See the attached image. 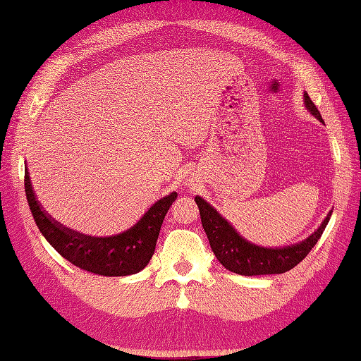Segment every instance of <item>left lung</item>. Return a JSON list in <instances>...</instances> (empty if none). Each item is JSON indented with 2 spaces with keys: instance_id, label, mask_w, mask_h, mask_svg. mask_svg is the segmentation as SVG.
I'll use <instances>...</instances> for the list:
<instances>
[{
  "instance_id": "8db88e82",
  "label": "left lung",
  "mask_w": 361,
  "mask_h": 361,
  "mask_svg": "<svg viewBox=\"0 0 361 361\" xmlns=\"http://www.w3.org/2000/svg\"><path fill=\"white\" fill-rule=\"evenodd\" d=\"M303 102L312 116L324 122L321 113L311 102L308 92L303 94ZM195 201L200 207L202 228L206 231L210 248H212L215 257L224 269L245 276L284 274V271L294 269L298 262L307 257L312 247L321 239L331 216L330 210L329 215L321 223V226L302 242L288 245V247L267 248L243 239L234 229L233 224L226 219H223L201 196H195Z\"/></svg>"
}]
</instances>
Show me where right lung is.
<instances>
[{"label":"right lung","instance_id":"right-lung-1","mask_svg":"<svg viewBox=\"0 0 361 361\" xmlns=\"http://www.w3.org/2000/svg\"><path fill=\"white\" fill-rule=\"evenodd\" d=\"M25 192L37 228L51 247L77 267L104 276L138 274L151 261L155 243L169 206L178 198L173 192L154 202L147 212L124 233L94 237L66 228L45 212L32 190L28 168L25 166Z\"/></svg>","mask_w":361,"mask_h":361}]
</instances>
